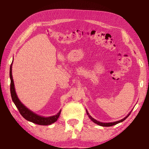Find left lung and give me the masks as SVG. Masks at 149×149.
Instances as JSON below:
<instances>
[{
  "label": "left lung",
  "instance_id": "8db88e82",
  "mask_svg": "<svg viewBox=\"0 0 149 149\" xmlns=\"http://www.w3.org/2000/svg\"><path fill=\"white\" fill-rule=\"evenodd\" d=\"M86 112H87V114L88 115V116H89V118H90L91 120L94 123H97V124H98V125H100V126H103V127H110V126H112V125H116V124H117V123H120V122H122L123 121H124L126 118H127L128 116H130V113L129 114H128L127 116L126 117H125L124 118H123V119H122L121 120H120V121H117V122H110V123H102V122H99V121H97V120H95L94 118H92L91 116H90V114H89V112H87V110H86Z\"/></svg>",
  "mask_w": 149,
  "mask_h": 149
}]
</instances>
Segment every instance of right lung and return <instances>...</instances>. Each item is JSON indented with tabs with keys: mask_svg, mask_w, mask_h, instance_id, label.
Masks as SVG:
<instances>
[{
	"mask_svg": "<svg viewBox=\"0 0 149 149\" xmlns=\"http://www.w3.org/2000/svg\"><path fill=\"white\" fill-rule=\"evenodd\" d=\"M12 63L10 65V93L12 101L16 105L17 109H18L19 112L22 116H23L25 119L27 121L33 122L34 123L38 125H50L52 123L56 122L58 118H59V116L61 113V110L59 111V112L57 114L52 116L50 117H42L41 116L37 115L35 113L33 112L31 110L28 109L26 106H24L21 101L19 100L18 97L16 95V91H15L14 87V84L13 77H12Z\"/></svg>",
	"mask_w": 149,
	"mask_h": 149,
	"instance_id": "obj_1",
	"label": "right lung"
}]
</instances>
